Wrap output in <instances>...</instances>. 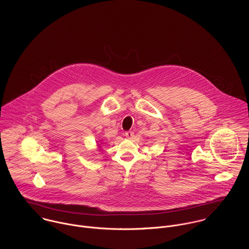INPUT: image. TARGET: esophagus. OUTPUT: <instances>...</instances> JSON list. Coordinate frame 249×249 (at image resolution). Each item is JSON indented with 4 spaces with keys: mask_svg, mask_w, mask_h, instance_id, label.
<instances>
[{
    "mask_svg": "<svg viewBox=\"0 0 249 249\" xmlns=\"http://www.w3.org/2000/svg\"><path fill=\"white\" fill-rule=\"evenodd\" d=\"M124 136H125L126 138H128V139H132L133 136H134V133H133L132 131H126V132L124 133Z\"/></svg>",
    "mask_w": 249,
    "mask_h": 249,
    "instance_id": "1",
    "label": "esophagus"
}]
</instances>
